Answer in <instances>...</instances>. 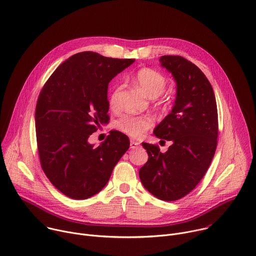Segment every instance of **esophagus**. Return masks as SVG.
<instances>
[{
    "mask_svg": "<svg viewBox=\"0 0 256 256\" xmlns=\"http://www.w3.org/2000/svg\"><path fill=\"white\" fill-rule=\"evenodd\" d=\"M140 146V142H136V140H130V148L132 149H136V148H138Z\"/></svg>",
    "mask_w": 256,
    "mask_h": 256,
    "instance_id": "1",
    "label": "esophagus"
}]
</instances>
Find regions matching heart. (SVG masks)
Masks as SVG:
<instances>
[{"label": "heart", "mask_w": 256, "mask_h": 256, "mask_svg": "<svg viewBox=\"0 0 256 256\" xmlns=\"http://www.w3.org/2000/svg\"><path fill=\"white\" fill-rule=\"evenodd\" d=\"M134 83L138 87L151 98L160 96L167 85L166 77L157 70L151 68H142L138 70L134 77ZM122 85H116L109 96V105L112 109L120 106V96ZM154 124V120L150 116H134L126 114L116 122V128L122 132L132 136L138 138L146 130H148Z\"/></svg>", "instance_id": "obj_1"}]
</instances>
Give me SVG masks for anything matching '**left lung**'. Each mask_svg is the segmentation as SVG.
<instances>
[{
    "instance_id": "obj_1",
    "label": "left lung",
    "mask_w": 256,
    "mask_h": 256,
    "mask_svg": "<svg viewBox=\"0 0 256 256\" xmlns=\"http://www.w3.org/2000/svg\"><path fill=\"white\" fill-rule=\"evenodd\" d=\"M159 62L175 79L177 92L171 112L154 134L172 144L161 153L157 144L142 142L149 159L138 175L153 196L173 202L194 190L210 165L218 142V110L212 85L194 64L179 56H163Z\"/></svg>"
}]
</instances>
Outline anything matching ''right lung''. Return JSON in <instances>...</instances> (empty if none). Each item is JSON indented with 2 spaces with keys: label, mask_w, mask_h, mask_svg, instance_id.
I'll list each match as a JSON object with an SVG mask.
<instances>
[{
  "label": "right lung",
  "mask_w": 256,
  "mask_h": 256,
  "mask_svg": "<svg viewBox=\"0 0 256 256\" xmlns=\"http://www.w3.org/2000/svg\"><path fill=\"white\" fill-rule=\"evenodd\" d=\"M134 62L76 54L56 68L40 93L35 126L40 165L52 186L70 198L98 194L130 148L128 138L118 130L96 148L88 138L109 122L108 83Z\"/></svg>",
  "instance_id": "add662e5"
}]
</instances>
